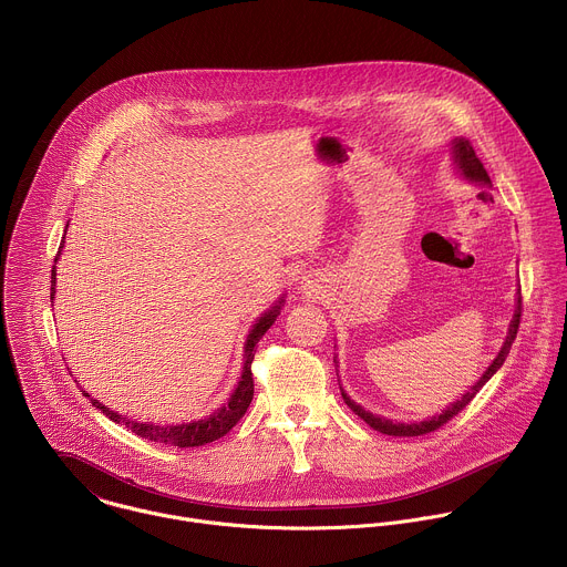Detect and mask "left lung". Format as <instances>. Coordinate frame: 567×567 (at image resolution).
<instances>
[{
  "label": "left lung",
  "mask_w": 567,
  "mask_h": 567,
  "mask_svg": "<svg viewBox=\"0 0 567 567\" xmlns=\"http://www.w3.org/2000/svg\"><path fill=\"white\" fill-rule=\"evenodd\" d=\"M452 151H453V162H455V168L460 171V175L464 177V179H468V182H475V184H484V186H491V177H488V173H486V168L482 166V162H480V157L475 155V151H473V146H471V142L468 140H464V137H455L452 142ZM519 320H522V289L517 291V307H515V316H513V320H511V327H508V336H506V341L502 343V348H499V352H497V357L493 359V363L486 368V372L480 377V381L466 392V394H462V399H457L455 403H452L443 414H439V416H432V419H427V421H421V423H392V421H388V419H381V416H374V414H370V412H365L361 405H357L354 401H350V396L341 390V396H343V403L359 416V419H363L372 430H377V432H381V434H388V436H423V434H430V432H434V430H439V427H443L445 423H450L453 416L460 412V410H464L471 401H473V396L480 392V388L502 368V363L506 361V357H508V352H511V346H513V341L517 338V329H519ZM338 363V361H336Z\"/></svg>",
  "instance_id": "left-lung-1"
}]
</instances>
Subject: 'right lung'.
<instances>
[{
  "instance_id": "1",
  "label": "right lung",
  "mask_w": 567,
  "mask_h": 567,
  "mask_svg": "<svg viewBox=\"0 0 567 567\" xmlns=\"http://www.w3.org/2000/svg\"><path fill=\"white\" fill-rule=\"evenodd\" d=\"M68 229V227H65ZM65 238V236H63ZM63 245V243H61ZM59 258V254H56ZM52 287H50V298H54L56 293V271L52 267ZM282 298L278 300L276 307H271L267 313H262L256 324L251 327L247 341H245V363H243V374L240 381L236 385V390L231 392L229 401L224 408H219L215 414L202 419V421H193V423H184V425H155V423H137V421H128L126 416L117 414L114 410H110L107 405L99 403L96 399H90L94 408H99L105 416H110L114 423L126 425L133 434H137L144 441H153V443H164L171 447H202L208 445L213 441H219L221 436H226L227 432L243 419V414L247 412L251 399H254V379H251V361H254V346L260 341V338L267 333V329L276 322L280 307H282ZM85 396H90L85 390H81Z\"/></svg>"
}]
</instances>
